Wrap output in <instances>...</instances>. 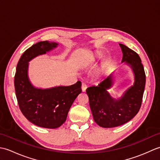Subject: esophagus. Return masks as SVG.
<instances>
[{
  "instance_id": "esophagus-1",
  "label": "esophagus",
  "mask_w": 160,
  "mask_h": 160,
  "mask_svg": "<svg viewBox=\"0 0 160 160\" xmlns=\"http://www.w3.org/2000/svg\"><path fill=\"white\" fill-rule=\"evenodd\" d=\"M87 88V84H84V83H82V92H85Z\"/></svg>"
}]
</instances>
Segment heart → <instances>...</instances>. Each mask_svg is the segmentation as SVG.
Here are the masks:
<instances>
[{
	"label": "heart",
	"instance_id": "b5f03b06",
	"mask_svg": "<svg viewBox=\"0 0 160 160\" xmlns=\"http://www.w3.org/2000/svg\"><path fill=\"white\" fill-rule=\"evenodd\" d=\"M93 59V58H91V61H92Z\"/></svg>",
	"mask_w": 160,
	"mask_h": 160
}]
</instances>
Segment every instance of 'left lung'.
<instances>
[{"label": "left lung", "mask_w": 160, "mask_h": 160, "mask_svg": "<svg viewBox=\"0 0 160 160\" xmlns=\"http://www.w3.org/2000/svg\"><path fill=\"white\" fill-rule=\"evenodd\" d=\"M119 45L123 53L122 63L130 67L133 73V85L128 87L120 98H113L108 90L113 85V72L98 85L89 87L86 90L93 120L103 128L116 127L133 118L140 108L144 91L146 76L140 56L128 47Z\"/></svg>", "instance_id": "1"}]
</instances>
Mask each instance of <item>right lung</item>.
<instances>
[{"instance_id":"add662e5","label":"right lung","mask_w":160,"mask_h":160,"mask_svg":"<svg viewBox=\"0 0 160 160\" xmlns=\"http://www.w3.org/2000/svg\"><path fill=\"white\" fill-rule=\"evenodd\" d=\"M57 42H37L23 53L14 78L16 95L20 109L28 120L38 127L56 128L64 122L74 100L81 92V82L70 86L51 88L34 87L28 75L29 62L56 49Z\"/></svg>"}]
</instances>
